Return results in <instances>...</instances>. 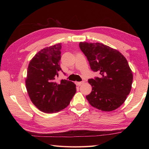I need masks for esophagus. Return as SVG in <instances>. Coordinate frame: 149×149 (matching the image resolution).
Instances as JSON below:
<instances>
[{
	"mask_svg": "<svg viewBox=\"0 0 149 149\" xmlns=\"http://www.w3.org/2000/svg\"><path fill=\"white\" fill-rule=\"evenodd\" d=\"M84 83V81H81V82H76V84H77L78 86H80L81 84H82Z\"/></svg>",
	"mask_w": 149,
	"mask_h": 149,
	"instance_id": "esophagus-1",
	"label": "esophagus"
}]
</instances>
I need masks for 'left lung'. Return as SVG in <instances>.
Segmentation results:
<instances>
[{
    "label": "left lung",
    "mask_w": 149,
    "mask_h": 149,
    "mask_svg": "<svg viewBox=\"0 0 149 149\" xmlns=\"http://www.w3.org/2000/svg\"><path fill=\"white\" fill-rule=\"evenodd\" d=\"M79 47L93 71L100 77L90 79L92 91L86 99L93 107L112 111L125 102L132 88V71L122 53L100 43L80 42Z\"/></svg>",
    "instance_id": "left-lung-1"
}]
</instances>
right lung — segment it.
<instances>
[{
	"label": "right lung",
	"mask_w": 149,
	"mask_h": 149,
	"mask_svg": "<svg viewBox=\"0 0 149 149\" xmlns=\"http://www.w3.org/2000/svg\"><path fill=\"white\" fill-rule=\"evenodd\" d=\"M60 43L41 49L30 61L25 86L31 101L45 113H53L70 104L76 91L70 81H56L61 70Z\"/></svg>",
	"instance_id": "1"
}]
</instances>
